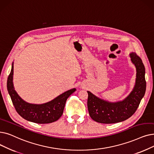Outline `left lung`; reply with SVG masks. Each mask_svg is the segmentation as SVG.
Returning <instances> with one entry per match:
<instances>
[{
    "instance_id": "1",
    "label": "left lung",
    "mask_w": 154,
    "mask_h": 154,
    "mask_svg": "<svg viewBox=\"0 0 154 154\" xmlns=\"http://www.w3.org/2000/svg\"><path fill=\"white\" fill-rule=\"evenodd\" d=\"M130 57L136 67V81L133 91L124 100L111 103L88 91V111L94 121L104 124L122 122L130 118L137 111L146 91L145 70L141 58L135 53H131Z\"/></svg>"
}]
</instances>
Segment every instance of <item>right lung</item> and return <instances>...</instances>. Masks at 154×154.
<instances>
[{
    "mask_svg": "<svg viewBox=\"0 0 154 154\" xmlns=\"http://www.w3.org/2000/svg\"><path fill=\"white\" fill-rule=\"evenodd\" d=\"M12 69L7 82V88L12 102L18 114L29 122L39 124L50 123L60 118L63 114L66 99L76 91L73 88L63 92L52 101L42 104H30L24 101L17 94L13 85L14 66Z\"/></svg>",
    "mask_w": 154,
    "mask_h": 154,
    "instance_id": "1",
    "label": "right lung"
}]
</instances>
